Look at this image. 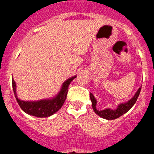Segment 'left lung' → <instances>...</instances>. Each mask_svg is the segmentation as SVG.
I'll list each match as a JSON object with an SVG mask.
<instances>
[{
	"label": "left lung",
	"instance_id": "1",
	"mask_svg": "<svg viewBox=\"0 0 154 154\" xmlns=\"http://www.w3.org/2000/svg\"><path fill=\"white\" fill-rule=\"evenodd\" d=\"M141 87L139 88V89L137 90V92H136V94L134 95L132 99H130V100L126 103H120L117 106V108L116 109H106L103 110H98L96 109V99H95L94 96L92 93H90V99L92 101V109H93L94 112H96L98 116H99L100 117L103 118V119H108V120H112V119H116L119 118V116H123V114H125L126 112H127L133 106V105L135 104L136 102H137V99L139 97V95L140 93Z\"/></svg>",
	"mask_w": 154,
	"mask_h": 154
}]
</instances>
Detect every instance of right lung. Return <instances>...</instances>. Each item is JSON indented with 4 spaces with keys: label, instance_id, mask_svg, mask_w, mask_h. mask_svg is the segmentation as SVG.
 <instances>
[{
    "label": "right lung",
    "instance_id": "obj_1",
    "mask_svg": "<svg viewBox=\"0 0 154 154\" xmlns=\"http://www.w3.org/2000/svg\"><path fill=\"white\" fill-rule=\"evenodd\" d=\"M75 78H76V75L66 80L62 85L60 92H58L55 97L49 99H42L39 101L27 102L19 99L16 94V83L13 79H12V87L17 103L24 112L36 117L45 118L53 115L58 110L60 109L66 99L68 91H69V85Z\"/></svg>",
    "mask_w": 154,
    "mask_h": 154
}]
</instances>
